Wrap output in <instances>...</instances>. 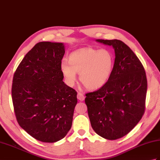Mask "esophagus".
Instances as JSON below:
<instances>
[{"instance_id":"1","label":"esophagus","mask_w":160,"mask_h":160,"mask_svg":"<svg viewBox=\"0 0 160 160\" xmlns=\"http://www.w3.org/2000/svg\"><path fill=\"white\" fill-rule=\"evenodd\" d=\"M77 98H78V99L80 100V101H84L85 99V96L84 95V94L81 93V92H78Z\"/></svg>"}]
</instances>
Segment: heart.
<instances>
[{
  "mask_svg": "<svg viewBox=\"0 0 160 160\" xmlns=\"http://www.w3.org/2000/svg\"><path fill=\"white\" fill-rule=\"evenodd\" d=\"M114 57L108 50L87 48L73 52L68 62L62 60L61 70L65 80L72 86L76 80V73L80 80L89 90H97L104 86L112 75Z\"/></svg>",
  "mask_w": 160,
  "mask_h": 160,
  "instance_id": "obj_1",
  "label": "heart"
}]
</instances>
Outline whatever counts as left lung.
<instances>
[{
  "instance_id": "1",
  "label": "left lung",
  "mask_w": 160,
  "mask_h": 160,
  "mask_svg": "<svg viewBox=\"0 0 160 160\" xmlns=\"http://www.w3.org/2000/svg\"><path fill=\"white\" fill-rule=\"evenodd\" d=\"M96 42L113 47L114 68L104 86L86 94L85 103L93 130L103 138L117 140L127 135L142 118L147 90L146 73L137 56L121 41Z\"/></svg>"
}]
</instances>
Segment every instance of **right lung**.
I'll use <instances>...</instances> for the list:
<instances>
[{
	"instance_id": "right-lung-1",
	"label": "right lung",
	"mask_w": 160,
	"mask_h": 160,
	"mask_svg": "<svg viewBox=\"0 0 160 160\" xmlns=\"http://www.w3.org/2000/svg\"><path fill=\"white\" fill-rule=\"evenodd\" d=\"M65 52L63 43H38L13 76L12 95L18 124L43 142L62 139L72 128L77 92L62 81Z\"/></svg>"
}]
</instances>
